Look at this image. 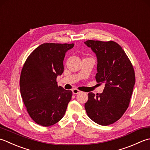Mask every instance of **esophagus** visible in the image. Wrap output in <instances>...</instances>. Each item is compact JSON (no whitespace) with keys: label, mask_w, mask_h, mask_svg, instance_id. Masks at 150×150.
I'll return each mask as SVG.
<instances>
[{"label":"esophagus","mask_w":150,"mask_h":150,"mask_svg":"<svg viewBox=\"0 0 150 150\" xmlns=\"http://www.w3.org/2000/svg\"><path fill=\"white\" fill-rule=\"evenodd\" d=\"M72 93H73V94H78L79 93H80L81 91L78 90V89H76V88H74V89L72 90Z\"/></svg>","instance_id":"esophagus-1"}]
</instances>
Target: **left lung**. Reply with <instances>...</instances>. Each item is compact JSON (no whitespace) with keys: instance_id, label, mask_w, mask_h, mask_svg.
I'll return each mask as SVG.
<instances>
[{"instance_id":"left-lung-1","label":"left lung","mask_w":150,"mask_h":150,"mask_svg":"<svg viewBox=\"0 0 150 150\" xmlns=\"http://www.w3.org/2000/svg\"><path fill=\"white\" fill-rule=\"evenodd\" d=\"M97 57L98 83H104L103 92L88 94L85 108L88 117L96 124L108 126L119 120L126 111L135 83L131 63L114 41L88 40L84 42Z\"/></svg>"}]
</instances>
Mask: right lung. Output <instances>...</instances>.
Listing matches in <instances>:
<instances>
[{"label": "right lung", "mask_w": 150, "mask_h": 150, "mask_svg": "<svg viewBox=\"0 0 150 150\" xmlns=\"http://www.w3.org/2000/svg\"><path fill=\"white\" fill-rule=\"evenodd\" d=\"M74 44L43 43L27 58L20 78L21 94L32 120L42 126L57 123L65 115L72 92L57 85L64 71L65 54Z\"/></svg>", "instance_id": "right-lung-1"}]
</instances>
